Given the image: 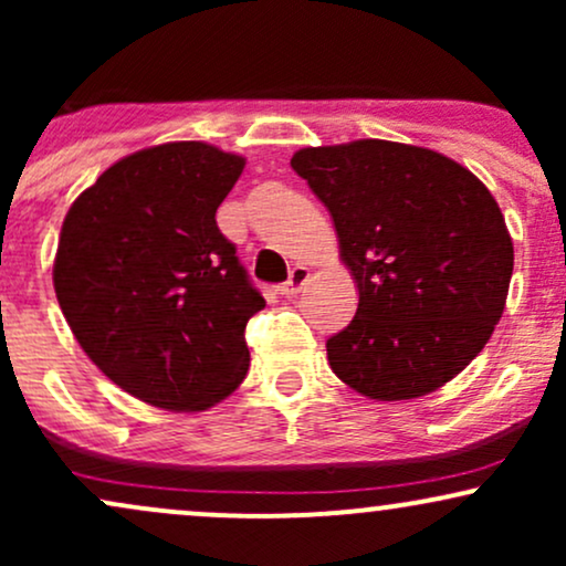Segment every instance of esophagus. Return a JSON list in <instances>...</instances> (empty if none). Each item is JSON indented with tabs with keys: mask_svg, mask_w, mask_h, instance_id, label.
<instances>
[{
	"mask_svg": "<svg viewBox=\"0 0 566 566\" xmlns=\"http://www.w3.org/2000/svg\"><path fill=\"white\" fill-rule=\"evenodd\" d=\"M308 276H311V274H308V269H305V265H295V269L290 271L287 282L282 284V295H284V297H295L297 292L303 290V284L308 282Z\"/></svg>",
	"mask_w": 566,
	"mask_h": 566,
	"instance_id": "34e87169",
	"label": "esophagus"
}]
</instances>
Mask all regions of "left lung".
Listing matches in <instances>:
<instances>
[{
    "label": "left lung",
    "instance_id": "1",
    "mask_svg": "<svg viewBox=\"0 0 566 566\" xmlns=\"http://www.w3.org/2000/svg\"><path fill=\"white\" fill-rule=\"evenodd\" d=\"M333 216L359 308L327 340L333 373L378 401L418 399L463 373L509 297L513 242L495 197L431 148L354 140L290 159Z\"/></svg>",
    "mask_w": 566,
    "mask_h": 566
}]
</instances>
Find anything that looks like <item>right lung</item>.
<instances>
[{
  "mask_svg": "<svg viewBox=\"0 0 566 566\" xmlns=\"http://www.w3.org/2000/svg\"><path fill=\"white\" fill-rule=\"evenodd\" d=\"M244 157L161 143L108 167L66 212L53 284L84 354L122 391L201 412L250 367L244 327L265 308L216 223Z\"/></svg>",
  "mask_w": 566,
  "mask_h": 566,
  "instance_id": "right-lung-1",
  "label": "right lung"
}]
</instances>
